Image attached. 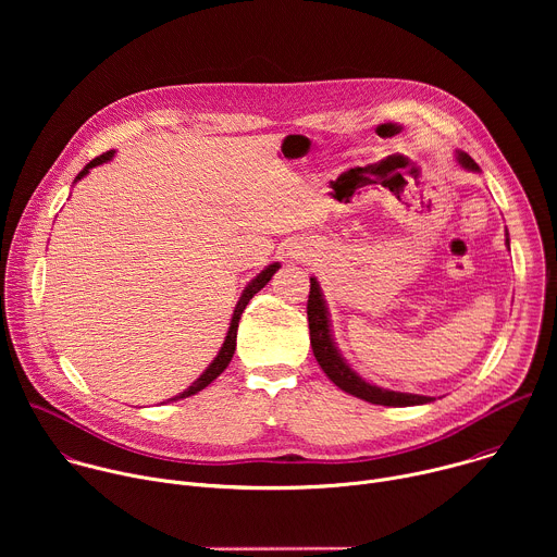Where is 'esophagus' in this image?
<instances>
[{"label": "esophagus", "mask_w": 557, "mask_h": 557, "mask_svg": "<svg viewBox=\"0 0 557 557\" xmlns=\"http://www.w3.org/2000/svg\"><path fill=\"white\" fill-rule=\"evenodd\" d=\"M297 256H301V253H297Z\"/></svg>", "instance_id": "34e87169"}]
</instances>
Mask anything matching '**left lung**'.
I'll return each mask as SVG.
<instances>
[{
	"label": "left lung",
	"mask_w": 557,
	"mask_h": 557,
	"mask_svg": "<svg viewBox=\"0 0 557 557\" xmlns=\"http://www.w3.org/2000/svg\"><path fill=\"white\" fill-rule=\"evenodd\" d=\"M458 163L471 172H479V165L473 163V158L465 151L458 153ZM306 312H308V329H310V346L314 352L317 363L322 366V370L326 372V376L342 387L344 392L359 396V399L374 404V406H392V408H406V406H421V404H430V396H421V394H406V392H392V389H383L376 385H370L368 381H363L355 370H350V366H346V361L342 359V355L337 352L333 337H331V329H329V314H326V304L322 299V290L320 284H317L314 277H310V293H308V304H306Z\"/></svg>",
	"instance_id": "obj_1"
}]
</instances>
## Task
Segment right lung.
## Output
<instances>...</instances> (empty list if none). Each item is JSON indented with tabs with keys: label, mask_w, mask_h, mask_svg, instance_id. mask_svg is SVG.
Here are the masks:
<instances>
[{
	"label": "right lung",
	"mask_w": 557,
	"mask_h": 557,
	"mask_svg": "<svg viewBox=\"0 0 557 557\" xmlns=\"http://www.w3.org/2000/svg\"><path fill=\"white\" fill-rule=\"evenodd\" d=\"M112 149L110 151H106V153H101V156H97V158H92V161L82 170V174L76 176V181H82L92 168H97V165H101V163H106V161H110L112 158ZM280 269V264L275 262V264H271L269 269H264L247 288H245V293H243V297H240V301H237V306H235V310H233V317H231V326H228V333H226V339H224V344H222V348H220V352H218V357L213 359V363L185 389V392H181L178 396H174V399H170V401H178V399H185V396H191V394H196V392H200V389H205L213 379H218L222 372H224V368L228 366V361H231V357H233V352H235V337H237V322H240V317H243V312H245V308H247V304H249V299L258 293V290H262L267 284H269V280L273 277V273Z\"/></svg>",
	"instance_id": "1"
}]
</instances>
